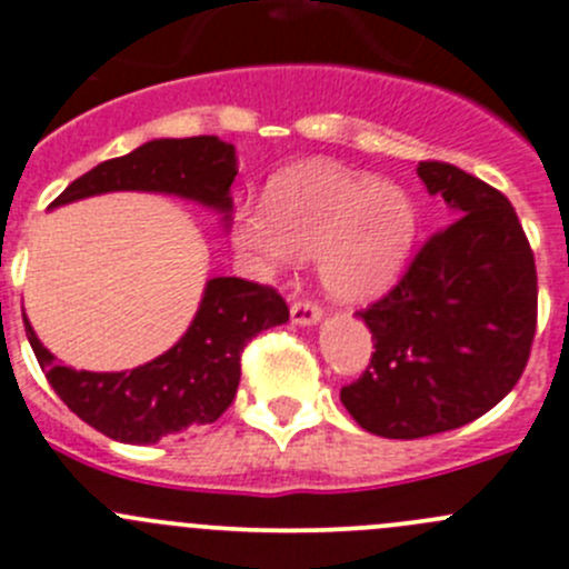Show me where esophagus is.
Listing matches in <instances>:
<instances>
[{
  "mask_svg": "<svg viewBox=\"0 0 569 569\" xmlns=\"http://www.w3.org/2000/svg\"><path fill=\"white\" fill-rule=\"evenodd\" d=\"M322 320V309L315 300H297L291 302V322L295 326H315Z\"/></svg>",
  "mask_w": 569,
  "mask_h": 569,
  "instance_id": "34e87169",
  "label": "esophagus"
}]
</instances>
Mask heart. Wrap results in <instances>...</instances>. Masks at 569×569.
Masks as SVG:
<instances>
[{
  "label": "heart",
  "mask_w": 569,
  "mask_h": 569,
  "mask_svg": "<svg viewBox=\"0 0 569 569\" xmlns=\"http://www.w3.org/2000/svg\"><path fill=\"white\" fill-rule=\"evenodd\" d=\"M418 238L416 201L398 184L339 164H297L272 179L267 204H241L232 243L260 272H283L297 254H317L328 295L368 302L385 295Z\"/></svg>",
  "instance_id": "b5f03b06"
}]
</instances>
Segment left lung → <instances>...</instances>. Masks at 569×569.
Wrapping results in <instances>:
<instances>
[{"label":"left lung","mask_w":569,"mask_h":569,"mask_svg":"<svg viewBox=\"0 0 569 569\" xmlns=\"http://www.w3.org/2000/svg\"><path fill=\"white\" fill-rule=\"evenodd\" d=\"M449 224L359 311L373 357L339 398L379 438L416 440L486 416L513 390L536 333V263L511 201L449 162H418Z\"/></svg>","instance_id":"8db88e82"}]
</instances>
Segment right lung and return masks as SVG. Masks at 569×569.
Listing matches in <instances>:
<instances>
[{
  "instance_id": "right-lung-1",
  "label": "right lung",
  "mask_w": 569,
  "mask_h": 569,
  "mask_svg": "<svg viewBox=\"0 0 569 569\" xmlns=\"http://www.w3.org/2000/svg\"><path fill=\"white\" fill-rule=\"evenodd\" d=\"M236 173V148L219 137L151 140L78 177L50 207L111 190H151L193 199L230 221ZM286 320L289 306L272 286L212 278L184 337L153 362L123 373L58 365L28 320L24 331L50 387L81 421L120 443H157L221 418L241 381L243 345Z\"/></svg>"
}]
</instances>
